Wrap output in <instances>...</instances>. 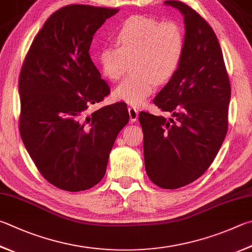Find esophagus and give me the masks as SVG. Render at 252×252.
Returning a JSON list of instances; mask_svg holds the SVG:
<instances>
[{
	"label": "esophagus",
	"mask_w": 252,
	"mask_h": 252,
	"mask_svg": "<svg viewBox=\"0 0 252 252\" xmlns=\"http://www.w3.org/2000/svg\"><path fill=\"white\" fill-rule=\"evenodd\" d=\"M127 110H129V114H130V121L134 122L138 120V114H139V109L134 107V106H130L127 107Z\"/></svg>",
	"instance_id": "34e87169"
}]
</instances>
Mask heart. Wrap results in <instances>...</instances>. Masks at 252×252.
I'll return each mask as SVG.
<instances>
[{
    "mask_svg": "<svg viewBox=\"0 0 252 252\" xmlns=\"http://www.w3.org/2000/svg\"><path fill=\"white\" fill-rule=\"evenodd\" d=\"M116 46L104 45L95 54L104 78L117 81L132 63L134 74L123 80L113 95L134 106L144 103L158 82L172 79L182 65L186 49L184 29L175 21L136 15L127 18L113 34Z\"/></svg>",
    "mask_w": 252,
    "mask_h": 252,
    "instance_id": "b5f03b06",
    "label": "heart"
}]
</instances>
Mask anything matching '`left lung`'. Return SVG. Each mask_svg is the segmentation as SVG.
Returning <instances> with one entry per match:
<instances>
[{
  "label": "left lung",
  "mask_w": 252,
  "mask_h": 252,
  "mask_svg": "<svg viewBox=\"0 0 252 252\" xmlns=\"http://www.w3.org/2000/svg\"><path fill=\"white\" fill-rule=\"evenodd\" d=\"M184 15L186 49L180 69L153 102L166 120L141 111L145 171L155 185L176 189L208 170L228 130L230 81L217 36L181 1H165Z\"/></svg>",
  "instance_id": "1"
}]
</instances>
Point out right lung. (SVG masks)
<instances>
[{
	"instance_id": "obj_1",
	"label": "right lung",
	"mask_w": 252,
	"mask_h": 252,
	"mask_svg": "<svg viewBox=\"0 0 252 252\" xmlns=\"http://www.w3.org/2000/svg\"><path fill=\"white\" fill-rule=\"evenodd\" d=\"M118 8L70 4L54 12L21 68L20 134L38 172L68 191L89 189L106 174L110 151L129 121L125 102L88 113L110 94L91 61L95 32Z\"/></svg>"
}]
</instances>
